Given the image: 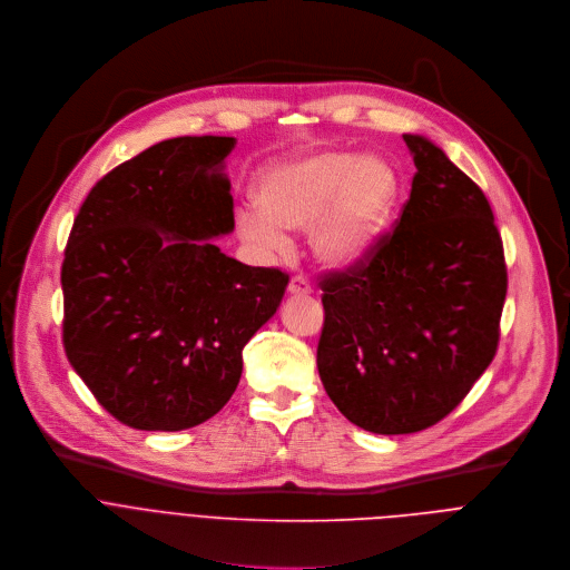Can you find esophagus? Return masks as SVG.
Here are the masks:
<instances>
[{"label": "esophagus", "mask_w": 570, "mask_h": 570, "mask_svg": "<svg viewBox=\"0 0 570 570\" xmlns=\"http://www.w3.org/2000/svg\"><path fill=\"white\" fill-rule=\"evenodd\" d=\"M287 292H289V296H307L312 292V287H309V283L305 278L294 276L289 281V285H287Z\"/></svg>", "instance_id": "1"}]
</instances>
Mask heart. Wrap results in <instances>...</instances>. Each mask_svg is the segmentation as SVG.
Listing matches in <instances>:
<instances>
[{
  "label": "heart",
  "mask_w": 570,
  "mask_h": 570,
  "mask_svg": "<svg viewBox=\"0 0 570 570\" xmlns=\"http://www.w3.org/2000/svg\"><path fill=\"white\" fill-rule=\"evenodd\" d=\"M402 181L382 157L318 150L276 161L258 175L256 204L238 213V234L261 252H285V232L309 229L323 267L353 269L380 247L397 208Z\"/></svg>",
  "instance_id": "obj_1"
}]
</instances>
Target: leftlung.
<instances>
[{
    "label": "left lung",
    "instance_id": "1",
    "mask_svg": "<svg viewBox=\"0 0 570 570\" xmlns=\"http://www.w3.org/2000/svg\"><path fill=\"white\" fill-rule=\"evenodd\" d=\"M404 141L417 173L393 236L321 281L323 389L382 435L422 431L463 402L497 355L508 292L483 190L426 137Z\"/></svg>",
    "mask_w": 570,
    "mask_h": 570
}]
</instances>
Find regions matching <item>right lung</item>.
Instances as JSON below:
<instances>
[{"label":"right lung","mask_w":570,"mask_h":570,"mask_svg":"<svg viewBox=\"0 0 570 570\" xmlns=\"http://www.w3.org/2000/svg\"><path fill=\"white\" fill-rule=\"evenodd\" d=\"M234 137H177L107 173L65 249L62 341L98 404L141 431L213 417L243 375V348L276 314L289 276L219 252L234 232Z\"/></svg>","instance_id":"add662e5"}]
</instances>
